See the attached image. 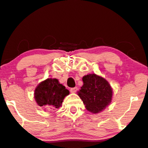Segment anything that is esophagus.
<instances>
[{"instance_id":"34e87169","label":"esophagus","mask_w":148,"mask_h":148,"mask_svg":"<svg viewBox=\"0 0 148 148\" xmlns=\"http://www.w3.org/2000/svg\"><path fill=\"white\" fill-rule=\"evenodd\" d=\"M78 90V88L75 87V88H71L70 89V92H72V93H75V92H77Z\"/></svg>"}]
</instances>
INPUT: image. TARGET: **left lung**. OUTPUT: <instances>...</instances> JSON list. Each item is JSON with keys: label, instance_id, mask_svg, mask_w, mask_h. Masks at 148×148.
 <instances>
[{"label": "left lung", "instance_id": "1", "mask_svg": "<svg viewBox=\"0 0 148 148\" xmlns=\"http://www.w3.org/2000/svg\"><path fill=\"white\" fill-rule=\"evenodd\" d=\"M83 85L78 94L90 112H100L111 103L112 89L108 81L95 74L83 77Z\"/></svg>", "mask_w": 148, "mask_h": 148}]
</instances>
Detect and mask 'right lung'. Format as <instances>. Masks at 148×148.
<instances>
[{
  "label": "right lung",
  "mask_w": 148,
  "mask_h": 148,
  "mask_svg": "<svg viewBox=\"0 0 148 148\" xmlns=\"http://www.w3.org/2000/svg\"><path fill=\"white\" fill-rule=\"evenodd\" d=\"M69 92L56 79H47L36 87L34 98L40 107L55 110L61 106L65 97Z\"/></svg>",
  "instance_id": "add662e5"
}]
</instances>
